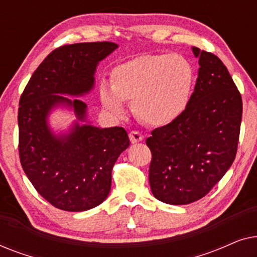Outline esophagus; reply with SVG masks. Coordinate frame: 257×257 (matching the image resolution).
<instances>
[{
	"mask_svg": "<svg viewBox=\"0 0 257 257\" xmlns=\"http://www.w3.org/2000/svg\"><path fill=\"white\" fill-rule=\"evenodd\" d=\"M128 136H130V140H131L132 144H137V143L142 142V140L144 139V136L139 131L130 132Z\"/></svg>",
	"mask_w": 257,
	"mask_h": 257,
	"instance_id": "esophagus-1",
	"label": "esophagus"
}]
</instances>
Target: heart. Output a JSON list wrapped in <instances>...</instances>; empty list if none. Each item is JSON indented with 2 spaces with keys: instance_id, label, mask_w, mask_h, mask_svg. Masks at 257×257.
<instances>
[{
  "instance_id": "heart-1",
  "label": "heart",
  "mask_w": 257,
  "mask_h": 257,
  "mask_svg": "<svg viewBox=\"0 0 257 257\" xmlns=\"http://www.w3.org/2000/svg\"><path fill=\"white\" fill-rule=\"evenodd\" d=\"M194 72L179 55H140L115 66L111 86L101 83L99 97L105 110L115 117L125 113L124 100L143 121L164 126L177 120L189 103Z\"/></svg>"
}]
</instances>
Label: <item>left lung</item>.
Instances as JSON below:
<instances>
[{"label": "left lung", "instance_id": "left-lung-1", "mask_svg": "<svg viewBox=\"0 0 257 257\" xmlns=\"http://www.w3.org/2000/svg\"><path fill=\"white\" fill-rule=\"evenodd\" d=\"M192 50L200 68L187 107L146 139L151 191L168 205L203 198L229 170L240 137L242 98L233 78L217 56Z\"/></svg>", "mask_w": 257, "mask_h": 257}]
</instances>
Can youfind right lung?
I'll return each mask as SVG.
<instances>
[{
	"mask_svg": "<svg viewBox=\"0 0 257 257\" xmlns=\"http://www.w3.org/2000/svg\"><path fill=\"white\" fill-rule=\"evenodd\" d=\"M118 45L112 42L57 48L33 73L19 107V152L24 173L56 208L83 212L100 205L111 189L112 168L130 146L122 127L99 128L85 121L86 104L78 98L94 86L100 61ZM57 106L71 107L77 120L65 135H55L47 115Z\"/></svg>",
	"mask_w": 257,
	"mask_h": 257,
	"instance_id": "add662e5",
	"label": "right lung"
}]
</instances>
